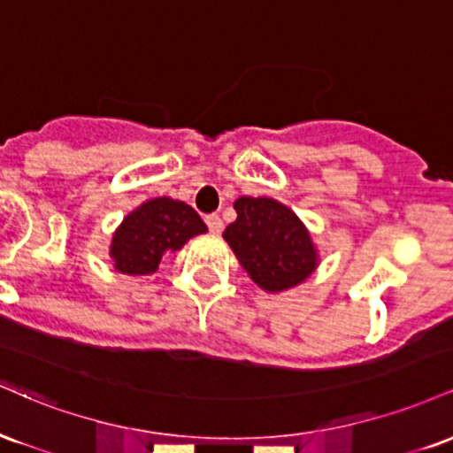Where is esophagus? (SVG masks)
<instances>
[{"label":"esophagus","mask_w":453,"mask_h":453,"mask_svg":"<svg viewBox=\"0 0 453 453\" xmlns=\"http://www.w3.org/2000/svg\"><path fill=\"white\" fill-rule=\"evenodd\" d=\"M206 226H209V230H211L212 234H221V230H223V221H221V217H219V215H215V212H212V215L206 217Z\"/></svg>","instance_id":"esophagus-1"}]
</instances>
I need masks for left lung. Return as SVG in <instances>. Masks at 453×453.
Segmentation results:
<instances>
[{
  "label": "left lung",
  "instance_id": "left-lung-1",
  "mask_svg": "<svg viewBox=\"0 0 453 453\" xmlns=\"http://www.w3.org/2000/svg\"><path fill=\"white\" fill-rule=\"evenodd\" d=\"M236 221L223 232L244 273L259 289L280 294L304 283L319 266L313 236L296 212L274 197L242 196Z\"/></svg>",
  "mask_w": 453,
  "mask_h": 453
}]
</instances>
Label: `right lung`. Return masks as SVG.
<instances>
[{"label":"right lung","mask_w":453,"mask_h":453,"mask_svg":"<svg viewBox=\"0 0 453 453\" xmlns=\"http://www.w3.org/2000/svg\"><path fill=\"white\" fill-rule=\"evenodd\" d=\"M209 232L189 204L173 197H153L123 217L112 234L111 257L114 270L129 277L157 273L161 257L179 251L189 238Z\"/></svg>","instance_id":"obj_1"}]
</instances>
